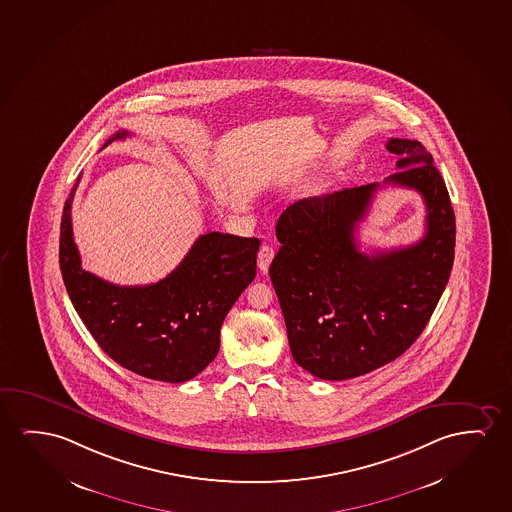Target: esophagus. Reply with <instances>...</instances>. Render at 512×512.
Returning <instances> with one entry per match:
<instances>
[{
	"label": "esophagus",
	"mask_w": 512,
	"mask_h": 512,
	"mask_svg": "<svg viewBox=\"0 0 512 512\" xmlns=\"http://www.w3.org/2000/svg\"><path fill=\"white\" fill-rule=\"evenodd\" d=\"M275 251L272 245L263 244L261 245L260 252H258V268H260L263 274H267L270 263L274 260Z\"/></svg>",
	"instance_id": "esophagus-1"
}]
</instances>
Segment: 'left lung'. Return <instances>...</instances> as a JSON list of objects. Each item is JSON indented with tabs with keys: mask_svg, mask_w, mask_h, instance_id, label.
<instances>
[{
	"mask_svg": "<svg viewBox=\"0 0 512 512\" xmlns=\"http://www.w3.org/2000/svg\"><path fill=\"white\" fill-rule=\"evenodd\" d=\"M398 172L386 184L416 189L426 205L425 237L395 251H358L354 230L379 184L303 198L282 212L281 249L270 279L291 354L324 381L368 374L416 342L446 289L456 224L449 193L418 140L389 138Z\"/></svg>",
	"mask_w": 512,
	"mask_h": 512,
	"instance_id": "obj_1",
	"label": "left lung"
}]
</instances>
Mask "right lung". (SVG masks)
Wrapping results in <instances>:
<instances>
[{
    "label": "right lung",
    "instance_id": "right-lung-1",
    "mask_svg": "<svg viewBox=\"0 0 512 512\" xmlns=\"http://www.w3.org/2000/svg\"><path fill=\"white\" fill-rule=\"evenodd\" d=\"M126 137L117 131L103 147ZM77 186L61 217L59 267L80 319L121 367L154 381L193 379L216 358L224 317L256 277L260 238L210 231L165 279L117 286L82 268L72 231Z\"/></svg>",
    "mask_w": 512,
    "mask_h": 512
}]
</instances>
